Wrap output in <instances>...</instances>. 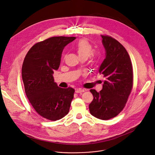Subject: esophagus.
<instances>
[{
    "label": "esophagus",
    "instance_id": "obj_1",
    "mask_svg": "<svg viewBox=\"0 0 155 155\" xmlns=\"http://www.w3.org/2000/svg\"><path fill=\"white\" fill-rule=\"evenodd\" d=\"M86 90L84 89H81V88H77L75 90V93H83Z\"/></svg>",
    "mask_w": 155,
    "mask_h": 155
}]
</instances>
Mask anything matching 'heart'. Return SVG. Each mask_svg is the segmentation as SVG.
I'll return each instance as SVG.
<instances>
[{
  "label": "heart",
  "instance_id": "1",
  "mask_svg": "<svg viewBox=\"0 0 155 155\" xmlns=\"http://www.w3.org/2000/svg\"><path fill=\"white\" fill-rule=\"evenodd\" d=\"M74 48L80 58H87L91 56L93 50L91 44L85 39H81L78 41L74 46Z\"/></svg>",
  "mask_w": 155,
  "mask_h": 155
}]
</instances>
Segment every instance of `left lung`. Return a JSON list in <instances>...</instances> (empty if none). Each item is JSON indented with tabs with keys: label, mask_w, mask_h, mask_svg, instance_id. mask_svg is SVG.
Here are the masks:
<instances>
[{
	"label": "left lung",
	"mask_w": 155,
	"mask_h": 155,
	"mask_svg": "<svg viewBox=\"0 0 155 155\" xmlns=\"http://www.w3.org/2000/svg\"><path fill=\"white\" fill-rule=\"evenodd\" d=\"M105 58L99 69L105 77L102 90H91L94 99L89 105L94 117L109 120L117 116L124 108L133 85V71L130 57L125 48L115 38L101 35Z\"/></svg>",
	"instance_id": "1"
}]
</instances>
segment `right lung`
<instances>
[{
    "mask_svg": "<svg viewBox=\"0 0 155 155\" xmlns=\"http://www.w3.org/2000/svg\"><path fill=\"white\" fill-rule=\"evenodd\" d=\"M75 38L53 37L37 43L24 59L22 78L26 96L37 113L47 120H60L69 112L75 90L59 87L53 74L59 67L64 47Z\"/></svg>",
    "mask_w": 155,
    "mask_h": 155,
    "instance_id": "1",
    "label": "right lung"
}]
</instances>
